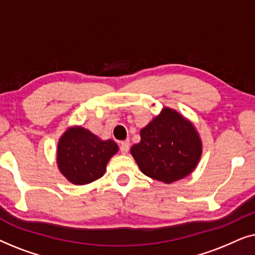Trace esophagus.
<instances>
[{
    "label": "esophagus",
    "instance_id": "1",
    "mask_svg": "<svg viewBox=\"0 0 255 255\" xmlns=\"http://www.w3.org/2000/svg\"><path fill=\"white\" fill-rule=\"evenodd\" d=\"M121 152L123 153V154H127L128 152V149H130V141L128 140H124L121 142Z\"/></svg>",
    "mask_w": 255,
    "mask_h": 255
}]
</instances>
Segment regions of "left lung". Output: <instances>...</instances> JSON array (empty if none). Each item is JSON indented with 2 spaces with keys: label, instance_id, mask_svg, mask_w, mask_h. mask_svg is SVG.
Returning a JSON list of instances; mask_svg holds the SVG:
<instances>
[{
  "label": "left lung",
  "instance_id": "left-lung-1",
  "mask_svg": "<svg viewBox=\"0 0 255 255\" xmlns=\"http://www.w3.org/2000/svg\"><path fill=\"white\" fill-rule=\"evenodd\" d=\"M202 140L193 122L165 107L140 130V141L131 154L146 176L163 183L182 180L195 170Z\"/></svg>",
  "mask_w": 255,
  "mask_h": 255
}]
</instances>
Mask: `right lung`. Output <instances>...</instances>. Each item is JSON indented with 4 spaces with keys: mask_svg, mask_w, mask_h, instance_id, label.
Here are the masks:
<instances>
[{
    "mask_svg": "<svg viewBox=\"0 0 255 255\" xmlns=\"http://www.w3.org/2000/svg\"><path fill=\"white\" fill-rule=\"evenodd\" d=\"M118 152L111 139H102L82 127H71L58 141L57 165L69 182L83 186L104 175L109 160Z\"/></svg>",
    "mask_w": 255,
    "mask_h": 255,
    "instance_id": "add662e5",
    "label": "right lung"
}]
</instances>
